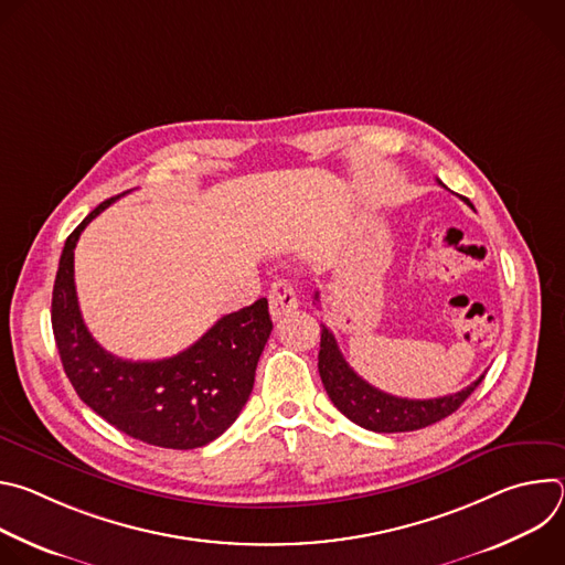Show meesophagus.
Here are the masks:
<instances>
[{
	"mask_svg": "<svg viewBox=\"0 0 565 565\" xmlns=\"http://www.w3.org/2000/svg\"><path fill=\"white\" fill-rule=\"evenodd\" d=\"M270 315L275 319L288 315L290 310L297 308V295H295V288L290 286V281L286 279H279L270 286Z\"/></svg>",
	"mask_w": 565,
	"mask_h": 565,
	"instance_id": "esophagus-1",
	"label": "esophagus"
}]
</instances>
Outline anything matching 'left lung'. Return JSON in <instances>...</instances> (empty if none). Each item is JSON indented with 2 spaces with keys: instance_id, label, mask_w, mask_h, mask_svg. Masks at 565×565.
Masks as SVG:
<instances>
[{
  "instance_id": "8db88e82",
  "label": "left lung",
  "mask_w": 565,
  "mask_h": 565,
  "mask_svg": "<svg viewBox=\"0 0 565 565\" xmlns=\"http://www.w3.org/2000/svg\"><path fill=\"white\" fill-rule=\"evenodd\" d=\"M319 292H315V299ZM317 369L324 382V388L333 405L355 425L377 431V434H399L416 431L429 427L447 416H451L462 402L473 393V388L482 382L480 375L476 382L465 386L458 393L431 397V399H409L384 393L362 380L344 360L335 335L321 324V342L317 355Z\"/></svg>"
}]
</instances>
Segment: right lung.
Masks as SVG:
<instances>
[{
  "instance_id": "1",
  "label": "right lung",
  "mask_w": 565,
  "mask_h": 565,
  "mask_svg": "<svg viewBox=\"0 0 565 565\" xmlns=\"http://www.w3.org/2000/svg\"><path fill=\"white\" fill-rule=\"evenodd\" d=\"M116 199L100 203L68 234L60 257L51 324L64 373L79 399L118 431L166 449L203 447L238 418L250 397L273 331L268 299L223 315L174 358L131 362L107 353L79 312L73 250L79 232Z\"/></svg>"
}]
</instances>
